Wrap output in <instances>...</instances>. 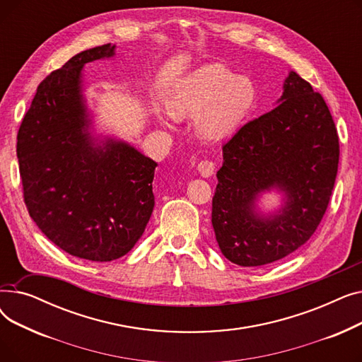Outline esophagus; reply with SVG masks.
Instances as JSON below:
<instances>
[{"instance_id":"1","label":"esophagus","mask_w":362,"mask_h":362,"mask_svg":"<svg viewBox=\"0 0 362 362\" xmlns=\"http://www.w3.org/2000/svg\"><path fill=\"white\" fill-rule=\"evenodd\" d=\"M214 163L210 160H202L198 163V171L202 177H210L214 175Z\"/></svg>"}]
</instances>
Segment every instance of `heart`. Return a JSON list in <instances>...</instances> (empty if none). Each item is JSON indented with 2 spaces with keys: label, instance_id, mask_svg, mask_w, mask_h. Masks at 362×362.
Segmentation results:
<instances>
[{
  "label": "heart",
  "instance_id": "obj_1",
  "mask_svg": "<svg viewBox=\"0 0 362 362\" xmlns=\"http://www.w3.org/2000/svg\"><path fill=\"white\" fill-rule=\"evenodd\" d=\"M257 100L258 89L251 78L223 64H210L175 86L167 98V110L175 119H195L198 135L218 142L233 136L242 127Z\"/></svg>",
  "mask_w": 362,
  "mask_h": 362
}]
</instances>
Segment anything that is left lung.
<instances>
[{
  "mask_svg": "<svg viewBox=\"0 0 362 362\" xmlns=\"http://www.w3.org/2000/svg\"><path fill=\"white\" fill-rule=\"evenodd\" d=\"M277 107L243 124L223 145L211 223L223 255L242 267L288 257L325 216L339 164V136L326 101L291 71ZM273 187L287 201L261 216L255 201Z\"/></svg>",
  "mask_w": 362,
  "mask_h": 362,
  "instance_id": "obj_1",
  "label": "left lung"
}]
</instances>
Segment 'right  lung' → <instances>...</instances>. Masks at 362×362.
Segmentation results:
<instances>
[{
    "mask_svg": "<svg viewBox=\"0 0 362 362\" xmlns=\"http://www.w3.org/2000/svg\"><path fill=\"white\" fill-rule=\"evenodd\" d=\"M114 48L82 51L49 73L17 133L29 216L60 250L97 262L126 255L154 210L157 163L122 141L95 144L89 133L82 69L110 59Z\"/></svg>",
    "mask_w": 362,
    "mask_h": 362,
    "instance_id": "obj_1",
    "label": "right lung"
}]
</instances>
